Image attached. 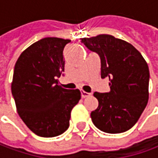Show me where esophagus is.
<instances>
[{
	"label": "esophagus",
	"mask_w": 158,
	"mask_h": 158,
	"mask_svg": "<svg viewBox=\"0 0 158 158\" xmlns=\"http://www.w3.org/2000/svg\"><path fill=\"white\" fill-rule=\"evenodd\" d=\"M80 93H81V97H82V98H86V97H88V96L91 95V94H89V93H86V92H85V91H83V90H81V91H80Z\"/></svg>",
	"instance_id": "esophagus-1"
}]
</instances>
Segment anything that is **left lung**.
Segmentation results:
<instances>
[{
  "mask_svg": "<svg viewBox=\"0 0 158 158\" xmlns=\"http://www.w3.org/2000/svg\"><path fill=\"white\" fill-rule=\"evenodd\" d=\"M101 57V78L109 79L110 91L94 96L99 106L91 113L96 128L109 134L125 132L137 123L149 100V66L128 42L111 35L82 38Z\"/></svg>",
  "mask_w": 158,
  "mask_h": 158,
  "instance_id": "1",
  "label": "left lung"
}]
</instances>
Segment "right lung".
<instances>
[{
	"mask_svg": "<svg viewBox=\"0 0 158 158\" xmlns=\"http://www.w3.org/2000/svg\"><path fill=\"white\" fill-rule=\"evenodd\" d=\"M71 40L45 37L28 47L15 63L11 84L16 110L26 126L42 137L69 128L71 112L81 98L79 89H64L57 78L64 71L63 51Z\"/></svg>",
	"mask_w": 158,
	"mask_h": 158,
	"instance_id": "add662e5",
	"label": "right lung"
}]
</instances>
